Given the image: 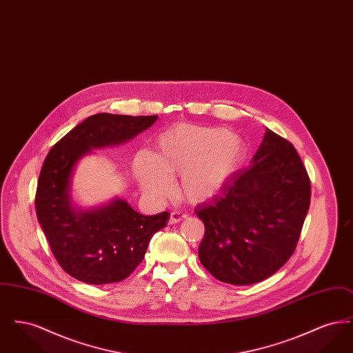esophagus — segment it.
<instances>
[{"label":"esophagus","instance_id":"1","mask_svg":"<svg viewBox=\"0 0 353 353\" xmlns=\"http://www.w3.org/2000/svg\"><path fill=\"white\" fill-rule=\"evenodd\" d=\"M186 217H188V216H186L185 213H180V212H172V213H170V217H169V223H170V225L177 223V222L183 221V219H186Z\"/></svg>","mask_w":353,"mask_h":353}]
</instances>
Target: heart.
<instances>
[{"label": "heart", "mask_w": 353, "mask_h": 353, "mask_svg": "<svg viewBox=\"0 0 353 353\" xmlns=\"http://www.w3.org/2000/svg\"><path fill=\"white\" fill-rule=\"evenodd\" d=\"M245 156L246 144L234 132L180 124L160 137L154 159L145 152L136 157L134 172L140 185L159 197L170 192L169 177H181L185 200L201 203L225 189Z\"/></svg>", "instance_id": "b5f03b06"}]
</instances>
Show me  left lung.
I'll use <instances>...</instances> for the list:
<instances>
[{
    "label": "left lung",
    "instance_id": "8db88e82",
    "mask_svg": "<svg viewBox=\"0 0 353 353\" xmlns=\"http://www.w3.org/2000/svg\"><path fill=\"white\" fill-rule=\"evenodd\" d=\"M310 200L311 183L298 152L266 128L252 165L194 209L205 225L202 266L230 285L265 281L295 252Z\"/></svg>",
    "mask_w": 353,
    "mask_h": 353
}]
</instances>
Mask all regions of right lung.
<instances>
[{"mask_svg": "<svg viewBox=\"0 0 353 353\" xmlns=\"http://www.w3.org/2000/svg\"><path fill=\"white\" fill-rule=\"evenodd\" d=\"M156 119L92 115L65 134L43 161L35 192L37 217L59 266L81 282L108 285L130 276L144 259L152 235L168 223V212L143 216L123 200L82 213L68 201L70 176L83 154L124 143Z\"/></svg>", "mask_w": 353, "mask_h": 353, "instance_id": "add662e5", "label": "right lung"}]
</instances>
